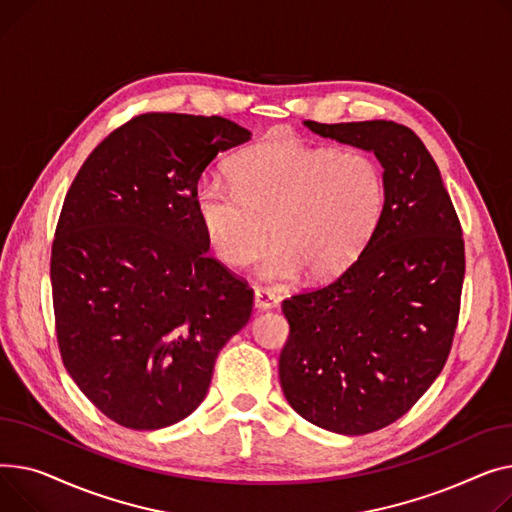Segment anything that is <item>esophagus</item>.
<instances>
[{
	"instance_id": "34e87169",
	"label": "esophagus",
	"mask_w": 512,
	"mask_h": 512,
	"mask_svg": "<svg viewBox=\"0 0 512 512\" xmlns=\"http://www.w3.org/2000/svg\"><path fill=\"white\" fill-rule=\"evenodd\" d=\"M279 306V297L264 287L254 289V308L256 310H273Z\"/></svg>"
}]
</instances>
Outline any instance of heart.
<instances>
[{"label": "heart", "mask_w": 512, "mask_h": 512, "mask_svg": "<svg viewBox=\"0 0 512 512\" xmlns=\"http://www.w3.org/2000/svg\"><path fill=\"white\" fill-rule=\"evenodd\" d=\"M233 186L202 175L192 190L196 221L217 258L231 268L260 266L268 281L304 273L328 281L370 244L386 204V175L368 153L314 146L273 134L235 155ZM271 233L268 234L267 231Z\"/></svg>", "instance_id": "obj_1"}]
</instances>
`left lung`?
Instances as JSON below:
<instances>
[{
    "label": "left lung",
    "mask_w": 512,
    "mask_h": 512,
    "mask_svg": "<svg viewBox=\"0 0 512 512\" xmlns=\"http://www.w3.org/2000/svg\"><path fill=\"white\" fill-rule=\"evenodd\" d=\"M304 126L374 153L386 204L370 244L339 279L283 302L281 388L310 424L370 434L405 415L446 364L465 277L463 231L436 161L407 126Z\"/></svg>",
    "instance_id": "obj_1"
}]
</instances>
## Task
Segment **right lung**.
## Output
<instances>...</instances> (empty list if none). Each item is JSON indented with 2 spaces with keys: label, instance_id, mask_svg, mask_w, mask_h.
Returning <instances> with one entry per match:
<instances>
[{
  "label": "right lung",
  "instance_id": "add662e5",
  "mask_svg": "<svg viewBox=\"0 0 512 512\" xmlns=\"http://www.w3.org/2000/svg\"><path fill=\"white\" fill-rule=\"evenodd\" d=\"M250 136L219 115L144 113L88 155L66 194L51 248L59 353L119 426L182 422L252 316L254 291L206 254L192 206L208 163Z\"/></svg>",
  "mask_w": 512,
  "mask_h": 512
}]
</instances>
